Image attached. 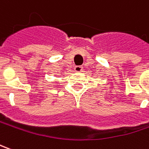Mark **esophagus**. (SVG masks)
<instances>
[{
    "label": "esophagus",
    "mask_w": 149,
    "mask_h": 149,
    "mask_svg": "<svg viewBox=\"0 0 149 149\" xmlns=\"http://www.w3.org/2000/svg\"><path fill=\"white\" fill-rule=\"evenodd\" d=\"M82 67L81 66H75L74 68V70L76 71V72H81L82 71Z\"/></svg>",
    "instance_id": "esophagus-1"
}]
</instances>
